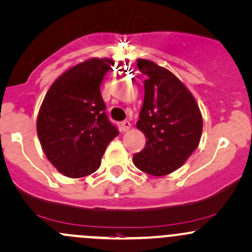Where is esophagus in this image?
<instances>
[{
	"label": "esophagus",
	"instance_id": "1",
	"mask_svg": "<svg viewBox=\"0 0 252 252\" xmlns=\"http://www.w3.org/2000/svg\"><path fill=\"white\" fill-rule=\"evenodd\" d=\"M130 126H131V123L129 121H123L121 123V128L123 131H128L129 129H130Z\"/></svg>",
	"mask_w": 252,
	"mask_h": 252
}]
</instances>
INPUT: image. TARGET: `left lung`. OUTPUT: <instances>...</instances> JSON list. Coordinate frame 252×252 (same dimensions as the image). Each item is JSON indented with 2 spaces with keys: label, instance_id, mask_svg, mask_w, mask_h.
Wrapping results in <instances>:
<instances>
[{
  "label": "left lung",
  "instance_id": "left-lung-1",
  "mask_svg": "<svg viewBox=\"0 0 252 252\" xmlns=\"http://www.w3.org/2000/svg\"><path fill=\"white\" fill-rule=\"evenodd\" d=\"M145 99L136 126L146 146L132 157L135 166L152 176H165L187 161L202 135V116L195 98L167 69L148 60H137Z\"/></svg>",
  "mask_w": 252,
  "mask_h": 252
}]
</instances>
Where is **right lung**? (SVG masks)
<instances>
[{"label": "right lung", "instance_id": "1", "mask_svg": "<svg viewBox=\"0 0 252 252\" xmlns=\"http://www.w3.org/2000/svg\"><path fill=\"white\" fill-rule=\"evenodd\" d=\"M113 61L91 59L63 73L49 88L37 118L41 148L62 175L95 172L107 145L120 134L100 94Z\"/></svg>", "mask_w": 252, "mask_h": 252}]
</instances>
